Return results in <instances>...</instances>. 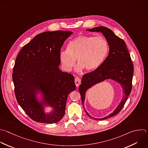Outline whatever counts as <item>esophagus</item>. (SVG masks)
<instances>
[{
  "instance_id": "obj_1",
  "label": "esophagus",
  "mask_w": 148,
  "mask_h": 148,
  "mask_svg": "<svg viewBox=\"0 0 148 148\" xmlns=\"http://www.w3.org/2000/svg\"><path fill=\"white\" fill-rule=\"evenodd\" d=\"M75 84L77 87H78L79 85L81 84V79L79 78H75Z\"/></svg>"
}]
</instances>
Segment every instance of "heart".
I'll use <instances>...</instances> for the list:
<instances>
[{
    "label": "heart",
    "instance_id": "b5f03b06",
    "mask_svg": "<svg viewBox=\"0 0 148 148\" xmlns=\"http://www.w3.org/2000/svg\"><path fill=\"white\" fill-rule=\"evenodd\" d=\"M109 51V43L103 36L79 35L69 43L66 50L60 52L59 59L66 71L72 70L77 59L78 71L85 69L91 72L102 64Z\"/></svg>",
    "mask_w": 148,
    "mask_h": 148
}]
</instances>
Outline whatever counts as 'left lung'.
Instances as JSON below:
<instances>
[{
    "mask_svg": "<svg viewBox=\"0 0 148 148\" xmlns=\"http://www.w3.org/2000/svg\"><path fill=\"white\" fill-rule=\"evenodd\" d=\"M86 31L101 32L109 43V52L108 56L99 68L82 77L79 92L84 108L86 91L97 83L111 79L119 83L123 89V95L120 103L112 114L103 118H92L84 108L89 117L96 120H103L115 116L123 108L131 91L134 66L125 42L111 29L105 27H96Z\"/></svg>",
    "mask_w": 148,
    "mask_h": 148,
    "instance_id": "obj_1",
    "label": "left lung"
}]
</instances>
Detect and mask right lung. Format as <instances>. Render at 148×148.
<instances>
[{
	"label": "right lung",
	"mask_w": 148,
	"mask_h": 148,
	"mask_svg": "<svg viewBox=\"0 0 148 148\" xmlns=\"http://www.w3.org/2000/svg\"><path fill=\"white\" fill-rule=\"evenodd\" d=\"M72 34L69 31L39 34L17 55L12 75L15 95L21 108L36 122L59 121L65 114L69 94L76 89L74 76L59 68L60 49Z\"/></svg>",
	"instance_id": "add662e5"
}]
</instances>
